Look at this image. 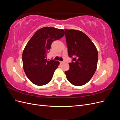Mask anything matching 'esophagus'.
Here are the masks:
<instances>
[{
  "label": "esophagus",
  "mask_w": 120,
  "mask_h": 120,
  "mask_svg": "<svg viewBox=\"0 0 120 120\" xmlns=\"http://www.w3.org/2000/svg\"><path fill=\"white\" fill-rule=\"evenodd\" d=\"M64 61H60V64H64Z\"/></svg>",
  "instance_id": "34e87169"
}]
</instances>
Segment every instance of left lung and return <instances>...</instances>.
<instances>
[{
    "label": "left lung",
    "mask_w": 120,
    "mask_h": 120,
    "mask_svg": "<svg viewBox=\"0 0 120 120\" xmlns=\"http://www.w3.org/2000/svg\"><path fill=\"white\" fill-rule=\"evenodd\" d=\"M68 56L72 59L64 72L71 84L81 86L88 82L96 71L98 52L91 40L82 31L65 29Z\"/></svg>",
    "instance_id": "left-lung-1"
}]
</instances>
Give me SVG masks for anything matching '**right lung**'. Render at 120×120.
Returning a JSON list of instances; mask_svg holds the SVG:
<instances>
[{
	"mask_svg": "<svg viewBox=\"0 0 120 120\" xmlns=\"http://www.w3.org/2000/svg\"><path fill=\"white\" fill-rule=\"evenodd\" d=\"M64 35V30L45 27L38 30L28 41L22 53L23 68L28 79L34 85H45L52 79L60 62L49 61L47 53L52 42Z\"/></svg>",
	"mask_w": 120,
	"mask_h": 120,
	"instance_id": "1",
	"label": "right lung"
}]
</instances>
